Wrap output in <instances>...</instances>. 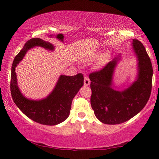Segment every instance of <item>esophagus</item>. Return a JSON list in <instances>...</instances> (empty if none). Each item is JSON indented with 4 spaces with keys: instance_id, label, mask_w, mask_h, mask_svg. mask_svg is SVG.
Listing matches in <instances>:
<instances>
[{
    "instance_id": "obj_1",
    "label": "esophagus",
    "mask_w": 159,
    "mask_h": 159,
    "mask_svg": "<svg viewBox=\"0 0 159 159\" xmlns=\"http://www.w3.org/2000/svg\"><path fill=\"white\" fill-rule=\"evenodd\" d=\"M84 83V86H89L90 84H91V80H90L89 78L87 76H85Z\"/></svg>"
}]
</instances>
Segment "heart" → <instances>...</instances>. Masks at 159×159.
<instances>
[{"label":"heart","instance_id":"heart-1","mask_svg":"<svg viewBox=\"0 0 159 159\" xmlns=\"http://www.w3.org/2000/svg\"><path fill=\"white\" fill-rule=\"evenodd\" d=\"M103 63V59L102 58L99 59V60L97 61V62L96 63V64H95V67H96V68H100V67H101V66H102Z\"/></svg>","mask_w":159,"mask_h":159}]
</instances>
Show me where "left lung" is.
I'll return each instance as SVG.
<instances>
[{
	"mask_svg": "<svg viewBox=\"0 0 159 159\" xmlns=\"http://www.w3.org/2000/svg\"><path fill=\"white\" fill-rule=\"evenodd\" d=\"M132 49L137 61L135 80L122 91L116 89L113 75L121 54L99 71L89 75L91 80V107L96 117L105 124L124 123L143 109L147 103L152 87L153 68L143 45L133 39Z\"/></svg>",
	"mask_w": 159,
	"mask_h": 159,
	"instance_id": "1",
	"label": "left lung"
}]
</instances>
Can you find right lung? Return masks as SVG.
Instances as JSON below:
<instances>
[{"label": "right lung", "instance_id": "obj_1", "mask_svg": "<svg viewBox=\"0 0 159 159\" xmlns=\"http://www.w3.org/2000/svg\"><path fill=\"white\" fill-rule=\"evenodd\" d=\"M35 47H41L53 51L55 46L51 43L41 39H32L14 58L11 68V92L14 103L24 114L34 121L43 125H55L61 124L69 116L73 98L84 85L82 73L75 75L59 76L56 84L48 96L41 99H30L21 93L18 85L16 68L25 53Z\"/></svg>", "mask_w": 159, "mask_h": 159}]
</instances>
